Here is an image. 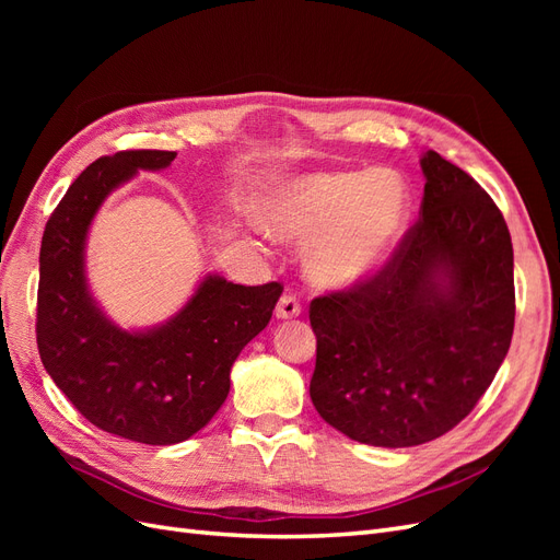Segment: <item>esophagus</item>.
<instances>
[{
	"mask_svg": "<svg viewBox=\"0 0 560 560\" xmlns=\"http://www.w3.org/2000/svg\"><path fill=\"white\" fill-rule=\"evenodd\" d=\"M299 315H301V306H299L296 294H292V292L282 294L280 301H278V306H276V317L278 319H294Z\"/></svg>",
	"mask_w": 560,
	"mask_h": 560,
	"instance_id": "esophagus-1",
	"label": "esophagus"
}]
</instances>
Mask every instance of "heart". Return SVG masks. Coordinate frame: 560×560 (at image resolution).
<instances>
[{
	"label": "heart",
	"instance_id": "1",
	"mask_svg": "<svg viewBox=\"0 0 560 560\" xmlns=\"http://www.w3.org/2000/svg\"><path fill=\"white\" fill-rule=\"evenodd\" d=\"M411 194L395 173H308L259 196L257 222L270 238L312 241L303 268L322 290L343 292L374 278L409 222Z\"/></svg>",
	"mask_w": 560,
	"mask_h": 560
}]
</instances>
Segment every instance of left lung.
Wrapping results in <instances>:
<instances>
[{
    "instance_id": "1",
    "label": "left lung",
    "mask_w": 560,
    "mask_h": 560,
    "mask_svg": "<svg viewBox=\"0 0 560 560\" xmlns=\"http://www.w3.org/2000/svg\"><path fill=\"white\" fill-rule=\"evenodd\" d=\"M420 219L360 287L311 301V399L360 444L406 448L460 422L514 334L512 235L481 186L425 151Z\"/></svg>"
}]
</instances>
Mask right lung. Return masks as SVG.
Here are the masks:
<instances>
[{
    "instance_id": "1",
    "label": "right lung",
    "mask_w": 560,
    "mask_h": 560,
    "mask_svg": "<svg viewBox=\"0 0 560 560\" xmlns=\"http://www.w3.org/2000/svg\"><path fill=\"white\" fill-rule=\"evenodd\" d=\"M175 151L138 149L83 171L44 229L39 252L37 346L44 369L74 409L109 434L171 446L212 420L231 387V366L264 331L280 282L233 284L208 273L163 325L128 331L89 290L86 241L105 198L138 175L163 171Z\"/></svg>"
}]
</instances>
